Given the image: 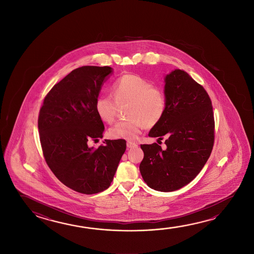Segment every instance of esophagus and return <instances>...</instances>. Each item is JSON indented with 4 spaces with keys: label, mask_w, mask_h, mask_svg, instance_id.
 Masks as SVG:
<instances>
[{
    "label": "esophagus",
    "mask_w": 254,
    "mask_h": 254,
    "mask_svg": "<svg viewBox=\"0 0 254 254\" xmlns=\"http://www.w3.org/2000/svg\"><path fill=\"white\" fill-rule=\"evenodd\" d=\"M127 148L131 149V148H136L138 145L137 143L133 142V141H127Z\"/></svg>",
    "instance_id": "obj_1"
}]
</instances>
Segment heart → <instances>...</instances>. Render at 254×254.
Returning <instances> with one entry per match:
<instances>
[{
    "label": "heart",
    "instance_id": "1",
    "mask_svg": "<svg viewBox=\"0 0 254 254\" xmlns=\"http://www.w3.org/2000/svg\"><path fill=\"white\" fill-rule=\"evenodd\" d=\"M113 96H101L96 99L95 109L101 121L112 124L118 112V105H126V121H120L109 130L113 139L133 141L144 127H153L161 121L167 109L164 92L152 86L149 80L136 74H124L113 81Z\"/></svg>",
    "mask_w": 254,
    "mask_h": 254
}]
</instances>
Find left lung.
<instances>
[{"label":"left lung","mask_w":254,"mask_h":254,"mask_svg":"<svg viewBox=\"0 0 254 254\" xmlns=\"http://www.w3.org/2000/svg\"><path fill=\"white\" fill-rule=\"evenodd\" d=\"M165 82L166 113L149 136H166V147L141 144L140 172L149 187L169 192L190 183L205 165L214 142V117L207 92L186 71L176 69Z\"/></svg>","instance_id":"obj_1"}]
</instances>
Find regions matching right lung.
Here are the masks:
<instances>
[{
  "mask_svg": "<svg viewBox=\"0 0 254 254\" xmlns=\"http://www.w3.org/2000/svg\"><path fill=\"white\" fill-rule=\"evenodd\" d=\"M113 69L79 67L50 89L38 118L42 152L50 170L65 186L91 195L113 182L127 147L125 140H105L95 149L87 141L103 137L95 109L101 87Z\"/></svg>",
  "mask_w": 254,
  "mask_h": 254,
  "instance_id": "obj_1",
  "label": "right lung"
}]
</instances>
